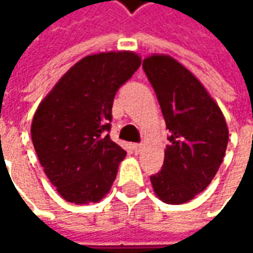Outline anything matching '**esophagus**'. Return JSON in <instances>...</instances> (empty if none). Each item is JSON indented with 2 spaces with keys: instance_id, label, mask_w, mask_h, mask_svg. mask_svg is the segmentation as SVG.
<instances>
[{
  "instance_id": "esophagus-1",
  "label": "esophagus",
  "mask_w": 253,
  "mask_h": 253,
  "mask_svg": "<svg viewBox=\"0 0 253 253\" xmlns=\"http://www.w3.org/2000/svg\"><path fill=\"white\" fill-rule=\"evenodd\" d=\"M132 152L135 154L141 153V152H142V145H141V143H134V145H132Z\"/></svg>"
}]
</instances>
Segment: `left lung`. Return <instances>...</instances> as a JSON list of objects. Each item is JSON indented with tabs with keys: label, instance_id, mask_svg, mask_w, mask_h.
Returning a JSON list of instances; mask_svg holds the SVG:
<instances>
[{
	"label": "left lung",
	"instance_id": "left-lung-1",
	"mask_svg": "<svg viewBox=\"0 0 253 253\" xmlns=\"http://www.w3.org/2000/svg\"><path fill=\"white\" fill-rule=\"evenodd\" d=\"M142 67L170 132L164 165L150 181L164 203L183 205L214 179L228 146V125L201 81L175 58L153 54Z\"/></svg>",
	"mask_w": 253,
	"mask_h": 253
}]
</instances>
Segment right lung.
Segmentation results:
<instances>
[{
    "mask_svg": "<svg viewBox=\"0 0 253 253\" xmlns=\"http://www.w3.org/2000/svg\"><path fill=\"white\" fill-rule=\"evenodd\" d=\"M141 65L132 51L92 54L59 78L38 107L31 137L39 163L63 199L76 205L101 201L126 152L111 141L118 89Z\"/></svg>",
    "mask_w": 253,
    "mask_h": 253,
    "instance_id": "right-lung-1",
    "label": "right lung"
}]
</instances>
